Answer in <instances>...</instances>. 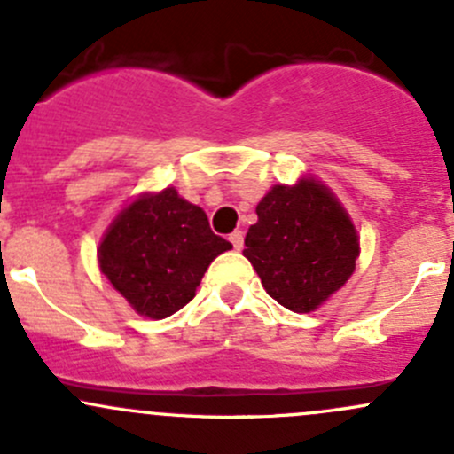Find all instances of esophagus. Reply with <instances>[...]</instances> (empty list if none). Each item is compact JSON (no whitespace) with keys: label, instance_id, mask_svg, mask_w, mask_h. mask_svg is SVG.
Segmentation results:
<instances>
[{"label":"esophagus","instance_id":"obj_1","mask_svg":"<svg viewBox=\"0 0 454 454\" xmlns=\"http://www.w3.org/2000/svg\"><path fill=\"white\" fill-rule=\"evenodd\" d=\"M228 239H231L232 248H235V250H241V248H244V232H241V231L231 232V237H228Z\"/></svg>","mask_w":454,"mask_h":454}]
</instances>
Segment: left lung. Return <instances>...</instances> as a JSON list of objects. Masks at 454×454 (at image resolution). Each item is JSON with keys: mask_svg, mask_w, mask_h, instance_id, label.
<instances>
[{"mask_svg": "<svg viewBox=\"0 0 454 454\" xmlns=\"http://www.w3.org/2000/svg\"><path fill=\"white\" fill-rule=\"evenodd\" d=\"M244 256L265 292L292 312H314L354 274L360 244L351 219L316 180L274 186L256 206Z\"/></svg>", "mask_w": 454, "mask_h": 454, "instance_id": "1", "label": "left lung"}]
</instances>
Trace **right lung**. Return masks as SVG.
Returning a JSON list of instances; mask_svg holds the SVG:
<instances>
[{"mask_svg":"<svg viewBox=\"0 0 454 454\" xmlns=\"http://www.w3.org/2000/svg\"><path fill=\"white\" fill-rule=\"evenodd\" d=\"M231 248L210 231L200 206L164 189L142 195L114 219L98 263L136 312L167 318L193 299L210 261Z\"/></svg>","mask_w":454,"mask_h":454,"instance_id":"1","label":"right lung"}]
</instances>
